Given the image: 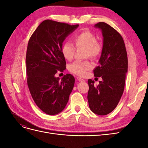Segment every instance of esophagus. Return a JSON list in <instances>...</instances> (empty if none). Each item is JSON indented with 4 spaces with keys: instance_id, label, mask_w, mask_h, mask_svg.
I'll return each instance as SVG.
<instances>
[{
    "instance_id": "esophagus-1",
    "label": "esophagus",
    "mask_w": 148,
    "mask_h": 148,
    "mask_svg": "<svg viewBox=\"0 0 148 148\" xmlns=\"http://www.w3.org/2000/svg\"><path fill=\"white\" fill-rule=\"evenodd\" d=\"M77 79L78 80L79 82H84V80L83 79H82V78H80V77H77Z\"/></svg>"
}]
</instances>
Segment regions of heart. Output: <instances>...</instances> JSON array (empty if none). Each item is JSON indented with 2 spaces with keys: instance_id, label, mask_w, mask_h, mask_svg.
I'll use <instances>...</instances> for the list:
<instances>
[{
  "instance_id": "1",
  "label": "heart",
  "mask_w": 148,
  "mask_h": 148,
  "mask_svg": "<svg viewBox=\"0 0 148 148\" xmlns=\"http://www.w3.org/2000/svg\"><path fill=\"white\" fill-rule=\"evenodd\" d=\"M76 47L84 48L85 57L96 59L102 50L101 44L96 41V36L89 31H83L75 34L73 36ZM62 53L65 59L72 60L75 52V47L73 44L66 41L61 49ZM92 68L91 62L88 60H75L69 65L70 72L79 76H83L86 71Z\"/></svg>"
}]
</instances>
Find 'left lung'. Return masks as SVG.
Wrapping results in <instances>:
<instances>
[{
    "label": "left lung",
    "instance_id": "obj_1",
    "mask_svg": "<svg viewBox=\"0 0 148 148\" xmlns=\"http://www.w3.org/2000/svg\"><path fill=\"white\" fill-rule=\"evenodd\" d=\"M95 26L102 30L104 38L99 65L93 72L102 80L97 86L92 79L88 80V101L92 112L106 115L115 109L123 95L128 57L123 38L117 30L104 22H99Z\"/></svg>",
    "mask_w": 148,
    "mask_h": 148
}]
</instances>
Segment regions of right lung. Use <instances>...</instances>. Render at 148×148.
<instances>
[{"mask_svg": "<svg viewBox=\"0 0 148 148\" xmlns=\"http://www.w3.org/2000/svg\"><path fill=\"white\" fill-rule=\"evenodd\" d=\"M78 26L46 20L29 39L26 56L28 86L36 104L48 115L64 109L73 88V75L66 74L60 80L55 75L66 69L62 42Z\"/></svg>", "mask_w": 148, "mask_h": 148, "instance_id": "add662e5", "label": "right lung"}]
</instances>
